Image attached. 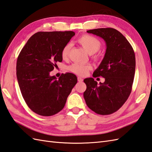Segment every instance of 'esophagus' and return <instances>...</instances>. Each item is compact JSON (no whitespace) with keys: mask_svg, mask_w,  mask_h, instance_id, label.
Wrapping results in <instances>:
<instances>
[{"mask_svg":"<svg viewBox=\"0 0 152 152\" xmlns=\"http://www.w3.org/2000/svg\"><path fill=\"white\" fill-rule=\"evenodd\" d=\"M77 81H78L79 82H83V79L81 77H77Z\"/></svg>","mask_w":152,"mask_h":152,"instance_id":"1","label":"esophagus"}]
</instances>
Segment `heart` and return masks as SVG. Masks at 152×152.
Here are the masks:
<instances>
[{
  "label": "heart",
  "mask_w": 152,
  "mask_h": 152,
  "mask_svg": "<svg viewBox=\"0 0 152 152\" xmlns=\"http://www.w3.org/2000/svg\"><path fill=\"white\" fill-rule=\"evenodd\" d=\"M77 42L82 46V47L89 54H93L98 52L101 48L100 41L95 37L91 35L84 34L82 36L77 38ZM71 45L70 43L66 44L64 46L61 50V57L63 59H66L69 56ZM92 69L91 65H83L80 63H75L69 66V70L72 72L76 74L77 75L85 76L89 72V70Z\"/></svg>",
  "instance_id": "b5f03b06"
}]
</instances>
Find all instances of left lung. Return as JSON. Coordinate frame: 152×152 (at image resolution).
<instances>
[{
	"mask_svg": "<svg viewBox=\"0 0 152 152\" xmlns=\"http://www.w3.org/2000/svg\"><path fill=\"white\" fill-rule=\"evenodd\" d=\"M102 37L106 44V51L93 76H102L99 85L93 77L86 78L87 86L83 97L89 109L97 114L110 115L121 108L132 92L135 71V56L129 41L112 28L87 31Z\"/></svg>",
	"mask_w": 152,
	"mask_h": 152,
	"instance_id": "1",
	"label": "left lung"
}]
</instances>
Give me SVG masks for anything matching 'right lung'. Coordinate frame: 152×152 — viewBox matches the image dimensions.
I'll return each instance as SVG.
<instances>
[{"label": "right lung", "mask_w": 152, "mask_h": 152, "mask_svg": "<svg viewBox=\"0 0 152 152\" xmlns=\"http://www.w3.org/2000/svg\"><path fill=\"white\" fill-rule=\"evenodd\" d=\"M75 33L72 31H39L28 40L17 61V78L27 105L36 113L54 115L64 107L77 83L72 73L58 79L50 72L61 62V50Z\"/></svg>", "instance_id": "add662e5"}]
</instances>
